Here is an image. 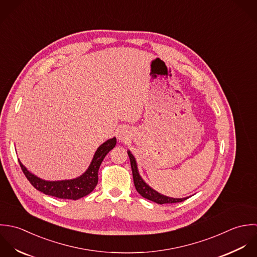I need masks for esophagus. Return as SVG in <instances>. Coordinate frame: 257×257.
Returning a JSON list of instances; mask_svg holds the SVG:
<instances>
[{
	"mask_svg": "<svg viewBox=\"0 0 257 257\" xmlns=\"http://www.w3.org/2000/svg\"><path fill=\"white\" fill-rule=\"evenodd\" d=\"M130 138V135H129V132L127 131L126 128H120L118 131H117V139L120 141V142H123V143H126Z\"/></svg>",
	"mask_w": 257,
	"mask_h": 257,
	"instance_id": "esophagus-1",
	"label": "esophagus"
}]
</instances>
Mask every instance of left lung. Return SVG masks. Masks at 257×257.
Masks as SVG:
<instances>
[{"mask_svg":"<svg viewBox=\"0 0 257 257\" xmlns=\"http://www.w3.org/2000/svg\"><path fill=\"white\" fill-rule=\"evenodd\" d=\"M128 156L130 158V163H131V169H132V174H133V180H134V185L137 190V192L145 199L152 201L156 204L163 205V204H174V203H181L187 200L189 197L186 198H172L165 196L163 194H160L157 192L153 188H151L141 177L139 170H138V165L137 161L134 157V155L131 153L130 150L127 151Z\"/></svg>","mask_w":257,"mask_h":257,"instance_id":"left-lung-1","label":"left lung"}]
</instances>
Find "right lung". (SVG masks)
I'll list each match as a JSON object with an SVG mask.
<instances>
[{
	"mask_svg": "<svg viewBox=\"0 0 257 257\" xmlns=\"http://www.w3.org/2000/svg\"><path fill=\"white\" fill-rule=\"evenodd\" d=\"M116 142L115 137L106 140L95 151L86 171L74 179L47 181L30 172L20 160L19 163L27 179L38 191L58 199L75 201L87 196L94 190L98 183V170L103 159L115 147Z\"/></svg>",
	"mask_w": 257,
	"mask_h": 257,
	"instance_id": "add662e5",
	"label": "right lung"
}]
</instances>
